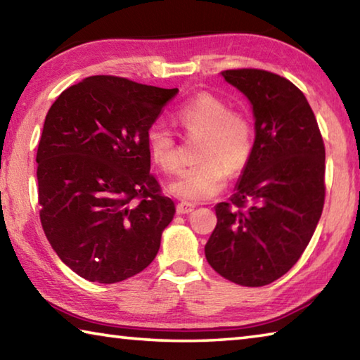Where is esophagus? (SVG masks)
Here are the masks:
<instances>
[{
  "label": "esophagus",
  "mask_w": 360,
  "mask_h": 360,
  "mask_svg": "<svg viewBox=\"0 0 360 360\" xmlns=\"http://www.w3.org/2000/svg\"><path fill=\"white\" fill-rule=\"evenodd\" d=\"M195 208V205L192 203H187V202H181L176 205V211H178V214H188V212H192Z\"/></svg>",
  "instance_id": "34e87169"
}]
</instances>
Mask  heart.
Returning <instances> with one entry per match:
<instances>
[{"label":"heart","instance_id":"1","mask_svg":"<svg viewBox=\"0 0 360 360\" xmlns=\"http://www.w3.org/2000/svg\"><path fill=\"white\" fill-rule=\"evenodd\" d=\"M187 136H202L198 158L202 162L182 169L169 184V192L184 202H205L222 192L229 172L246 167L252 152V122L245 112L230 109L227 101L210 92H200L184 103L176 114ZM152 162L167 173L181 165L178 141L162 124L148 130Z\"/></svg>","mask_w":360,"mask_h":360}]
</instances>
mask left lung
<instances>
[{
    "label": "left lung",
    "instance_id": "obj_1",
    "mask_svg": "<svg viewBox=\"0 0 360 360\" xmlns=\"http://www.w3.org/2000/svg\"><path fill=\"white\" fill-rule=\"evenodd\" d=\"M222 76L251 101L255 141L233 197L216 206L205 255L222 278L260 288L297 264L319 222L324 139L311 106L289 79L255 68Z\"/></svg>",
    "mask_w": 360,
    "mask_h": 360
}]
</instances>
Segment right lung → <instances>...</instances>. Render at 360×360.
I'll return each instance as SVG.
<instances>
[{"label": "right lung", "mask_w": 360, "mask_h": 360, "mask_svg": "<svg viewBox=\"0 0 360 360\" xmlns=\"http://www.w3.org/2000/svg\"><path fill=\"white\" fill-rule=\"evenodd\" d=\"M176 94L90 76L49 109L36 152L39 219L53 251L81 278L119 283L155 259L174 203L149 172L146 135Z\"/></svg>", "instance_id": "right-lung-1"}]
</instances>
